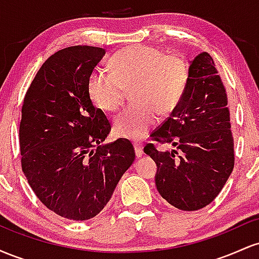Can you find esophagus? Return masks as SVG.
<instances>
[{"label":"esophagus","mask_w":259,"mask_h":259,"mask_svg":"<svg viewBox=\"0 0 259 259\" xmlns=\"http://www.w3.org/2000/svg\"><path fill=\"white\" fill-rule=\"evenodd\" d=\"M134 148H135V154H136V157H138V158L144 156V148H142L141 145L135 144V145H134Z\"/></svg>","instance_id":"1"}]
</instances>
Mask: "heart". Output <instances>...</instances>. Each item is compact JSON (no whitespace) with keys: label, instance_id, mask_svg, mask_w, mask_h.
I'll return each instance as SVG.
<instances>
[{"label":"heart","instance_id":"obj_1","mask_svg":"<svg viewBox=\"0 0 259 259\" xmlns=\"http://www.w3.org/2000/svg\"><path fill=\"white\" fill-rule=\"evenodd\" d=\"M112 73L97 70L88 80L89 96L97 108L115 112L123 105L125 89H132L134 105L113 121L117 136L144 138L156 124L157 112L167 114L177 107L185 91L189 65L177 55L145 45L126 47L113 55Z\"/></svg>","mask_w":259,"mask_h":259}]
</instances>
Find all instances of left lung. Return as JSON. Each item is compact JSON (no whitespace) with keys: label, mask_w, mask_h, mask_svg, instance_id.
Returning <instances> with one entry per match:
<instances>
[{"label":"left lung","mask_w":259,"mask_h":259,"mask_svg":"<svg viewBox=\"0 0 259 259\" xmlns=\"http://www.w3.org/2000/svg\"><path fill=\"white\" fill-rule=\"evenodd\" d=\"M213 58L202 52L190 62L183 97L164 123L151 134L152 141L170 144L145 153L157 164L156 186L168 203L181 210H197L222 191L234 169V139L228 97Z\"/></svg>","instance_id":"obj_1"}]
</instances>
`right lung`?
I'll return each mask as SVG.
<instances>
[{
  "label": "right lung",
  "mask_w": 259,
  "mask_h": 259,
  "mask_svg": "<svg viewBox=\"0 0 259 259\" xmlns=\"http://www.w3.org/2000/svg\"><path fill=\"white\" fill-rule=\"evenodd\" d=\"M105 53L94 46L56 52L23 101L22 169L38 200L70 221L99 214L135 160L129 140L103 142L111 124L89 96L88 80Z\"/></svg>",
  "instance_id": "add662e5"
}]
</instances>
